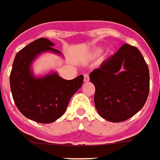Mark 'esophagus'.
Returning <instances> with one entry per match:
<instances>
[{
	"label": "esophagus",
	"instance_id": "34e87169",
	"mask_svg": "<svg viewBox=\"0 0 160 160\" xmlns=\"http://www.w3.org/2000/svg\"><path fill=\"white\" fill-rule=\"evenodd\" d=\"M88 81H89V76L88 74H84V82H88Z\"/></svg>",
	"mask_w": 160,
	"mask_h": 160
}]
</instances>
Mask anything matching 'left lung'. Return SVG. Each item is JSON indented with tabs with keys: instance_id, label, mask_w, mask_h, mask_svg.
I'll list each match as a JSON object with an SVG mask.
<instances>
[{
	"instance_id": "left-lung-1",
	"label": "left lung",
	"mask_w": 160,
	"mask_h": 160,
	"mask_svg": "<svg viewBox=\"0 0 160 160\" xmlns=\"http://www.w3.org/2000/svg\"><path fill=\"white\" fill-rule=\"evenodd\" d=\"M94 104L102 118L121 122L138 113L149 92V71L141 52L124 44L89 74Z\"/></svg>"
}]
</instances>
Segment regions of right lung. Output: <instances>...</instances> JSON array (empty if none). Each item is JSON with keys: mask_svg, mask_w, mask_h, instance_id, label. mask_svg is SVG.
I'll return each instance as SVG.
<instances>
[{"mask_svg": "<svg viewBox=\"0 0 160 160\" xmlns=\"http://www.w3.org/2000/svg\"><path fill=\"white\" fill-rule=\"evenodd\" d=\"M55 44L40 38L17 53L10 75L13 100L19 111L27 118L39 123H51L63 115L72 96L81 88L83 76L66 80L57 72L36 78L31 64L43 52H62L54 49Z\"/></svg>", "mask_w": 160, "mask_h": 160, "instance_id": "add662e5", "label": "right lung"}]
</instances>
